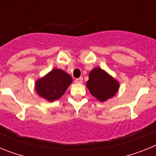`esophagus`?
<instances>
[{"mask_svg": "<svg viewBox=\"0 0 156 156\" xmlns=\"http://www.w3.org/2000/svg\"><path fill=\"white\" fill-rule=\"evenodd\" d=\"M76 83H83V78L82 77H80V78H77L75 80Z\"/></svg>", "mask_w": 156, "mask_h": 156, "instance_id": "esophagus-1", "label": "esophagus"}]
</instances>
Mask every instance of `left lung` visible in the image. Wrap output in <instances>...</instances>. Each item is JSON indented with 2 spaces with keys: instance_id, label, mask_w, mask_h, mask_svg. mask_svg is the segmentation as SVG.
I'll return each mask as SVG.
<instances>
[{
  "instance_id": "obj_1",
  "label": "left lung",
  "mask_w": 156,
  "mask_h": 156,
  "mask_svg": "<svg viewBox=\"0 0 156 156\" xmlns=\"http://www.w3.org/2000/svg\"><path fill=\"white\" fill-rule=\"evenodd\" d=\"M86 85L90 94L101 102L115 96L119 88V83L99 67L90 72Z\"/></svg>"
}]
</instances>
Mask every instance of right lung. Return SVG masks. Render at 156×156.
<instances>
[{"label":"right lung","mask_w":156,"mask_h":156,"mask_svg":"<svg viewBox=\"0 0 156 156\" xmlns=\"http://www.w3.org/2000/svg\"><path fill=\"white\" fill-rule=\"evenodd\" d=\"M73 83L71 76L60 69H53L36 80L35 90L40 97L48 101L60 98Z\"/></svg>","instance_id":"add662e5"}]
</instances>
